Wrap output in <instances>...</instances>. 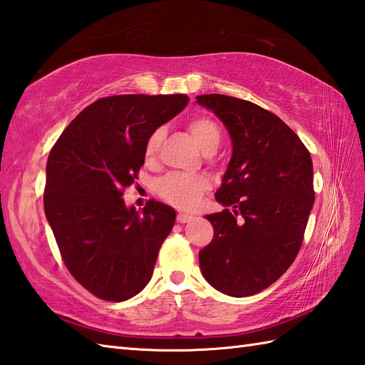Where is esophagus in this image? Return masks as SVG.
I'll use <instances>...</instances> for the list:
<instances>
[{
  "mask_svg": "<svg viewBox=\"0 0 365 365\" xmlns=\"http://www.w3.org/2000/svg\"><path fill=\"white\" fill-rule=\"evenodd\" d=\"M191 219H192V216H191V215H185V213H179V215H177V222H180V224L190 222Z\"/></svg>",
  "mask_w": 365,
  "mask_h": 365,
  "instance_id": "34e87169",
  "label": "esophagus"
}]
</instances>
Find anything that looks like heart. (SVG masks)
I'll return each instance as SVG.
<instances>
[{
	"label": "heart",
	"instance_id": "1",
	"mask_svg": "<svg viewBox=\"0 0 365 365\" xmlns=\"http://www.w3.org/2000/svg\"><path fill=\"white\" fill-rule=\"evenodd\" d=\"M188 129L196 140L197 146L205 152V154H213L221 143V130L217 124L205 116L192 118L188 124ZM165 137V129L158 127L149 135V138L144 144V157L146 160H154L157 155L160 144ZM210 182L205 177L200 175H186V174H169L165 179L160 180L157 191L160 197L166 200L171 205L190 210L197 205V202L203 192L208 190Z\"/></svg>",
	"mask_w": 365,
	"mask_h": 365
}]
</instances>
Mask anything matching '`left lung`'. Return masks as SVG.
Masks as SVG:
<instances>
[{"label": "left lung", "instance_id": "left-lung-1", "mask_svg": "<svg viewBox=\"0 0 365 365\" xmlns=\"http://www.w3.org/2000/svg\"><path fill=\"white\" fill-rule=\"evenodd\" d=\"M196 103L224 123L233 148L216 191L224 210L205 216L215 236L199 252L200 270L219 292L247 297L297 257L314 205L312 160L295 132L257 104L216 93Z\"/></svg>", "mask_w": 365, "mask_h": 365}]
</instances>
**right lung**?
<instances>
[{"mask_svg":"<svg viewBox=\"0 0 365 365\" xmlns=\"http://www.w3.org/2000/svg\"><path fill=\"white\" fill-rule=\"evenodd\" d=\"M186 95L98 99L74 118L48 157L45 215L65 266L93 295L129 300L150 282L175 210L127 207L123 191L144 165L149 135L179 115Z\"/></svg>","mask_w":365,"mask_h":365,"instance_id":"obj_1","label":"right lung"}]
</instances>
